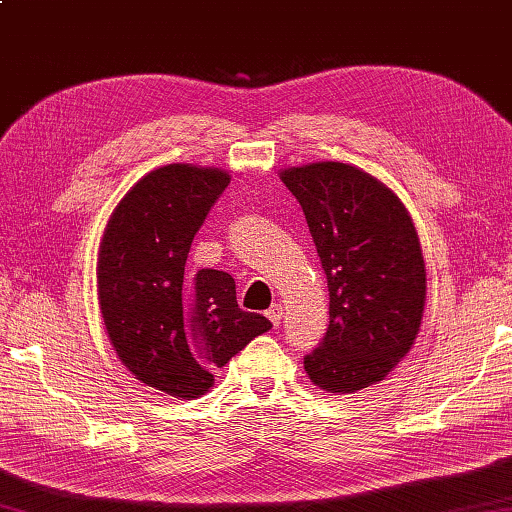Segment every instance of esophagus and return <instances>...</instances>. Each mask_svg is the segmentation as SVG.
<instances>
[{
    "label": "esophagus",
    "instance_id": "1",
    "mask_svg": "<svg viewBox=\"0 0 512 512\" xmlns=\"http://www.w3.org/2000/svg\"><path fill=\"white\" fill-rule=\"evenodd\" d=\"M266 317L270 319V322H273V326H279V324H282V317H284V306L273 304L266 310Z\"/></svg>",
    "mask_w": 512,
    "mask_h": 512
}]
</instances>
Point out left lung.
<instances>
[{"instance_id": "left-lung-1", "label": "left lung", "mask_w": 512, "mask_h": 512, "mask_svg": "<svg viewBox=\"0 0 512 512\" xmlns=\"http://www.w3.org/2000/svg\"><path fill=\"white\" fill-rule=\"evenodd\" d=\"M328 282L330 324L304 368L326 393H357L388 377L415 344L426 266L413 219L384 182L342 162L284 168Z\"/></svg>"}]
</instances>
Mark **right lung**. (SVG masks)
Instances as JSON below:
<instances>
[{"mask_svg": "<svg viewBox=\"0 0 512 512\" xmlns=\"http://www.w3.org/2000/svg\"><path fill=\"white\" fill-rule=\"evenodd\" d=\"M228 182L213 166L150 170L115 206L99 242L97 297L110 344L135 379L170 397L208 393L213 370L273 328L237 306L224 270L184 273L193 237Z\"/></svg>", "mask_w": 512, "mask_h": 512, "instance_id": "1", "label": "right lung"}]
</instances>
